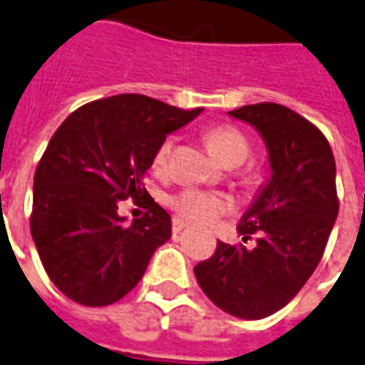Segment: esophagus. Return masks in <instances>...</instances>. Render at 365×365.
<instances>
[{
    "instance_id": "1",
    "label": "esophagus",
    "mask_w": 365,
    "mask_h": 365,
    "mask_svg": "<svg viewBox=\"0 0 365 365\" xmlns=\"http://www.w3.org/2000/svg\"><path fill=\"white\" fill-rule=\"evenodd\" d=\"M185 227H187V223H185L182 217L174 215V217H173V230H174V232H180V230H183Z\"/></svg>"
}]
</instances>
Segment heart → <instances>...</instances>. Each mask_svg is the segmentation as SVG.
<instances>
[{
    "label": "heart",
    "instance_id": "1",
    "mask_svg": "<svg viewBox=\"0 0 365 365\" xmlns=\"http://www.w3.org/2000/svg\"><path fill=\"white\" fill-rule=\"evenodd\" d=\"M206 142L219 161H223L225 165H230V167L242 165L251 152L250 138L240 131L238 127L229 125V123L210 127L206 131ZM173 148V136L165 138L155 148L152 157L153 170L157 173L167 170ZM167 204L174 210L178 217L187 219V221L198 225H213L219 217H223L234 210V200L229 195L197 187H185L182 191L168 195Z\"/></svg>",
    "mask_w": 365,
    "mask_h": 365
}]
</instances>
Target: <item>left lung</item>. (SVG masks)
Listing matches in <instances>:
<instances>
[{
  "mask_svg": "<svg viewBox=\"0 0 365 365\" xmlns=\"http://www.w3.org/2000/svg\"><path fill=\"white\" fill-rule=\"evenodd\" d=\"M262 135L272 178L238 225L253 250L217 242L195 266L204 294L229 315L264 319L306 285L327 250L339 212L336 161L327 136L309 120L277 103L230 110Z\"/></svg>",
  "mask_w": 365,
  "mask_h": 365,
  "instance_id": "8db88e82",
  "label": "left lung"
}]
</instances>
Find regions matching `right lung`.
<instances>
[{"instance_id":"add662e5","label":"right lung","mask_w":365,"mask_h":365,"mask_svg":"<svg viewBox=\"0 0 365 365\" xmlns=\"http://www.w3.org/2000/svg\"><path fill=\"white\" fill-rule=\"evenodd\" d=\"M200 110L121 93L80 106L58 127L35 170L29 227L50 281L67 298L103 307L138 285L173 234L142 176L168 133ZM127 197L147 208L131 225L117 215Z\"/></svg>"}]
</instances>
